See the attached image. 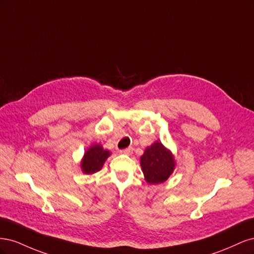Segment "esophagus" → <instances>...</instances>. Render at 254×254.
<instances>
[{
    "instance_id": "1",
    "label": "esophagus",
    "mask_w": 254,
    "mask_h": 254,
    "mask_svg": "<svg viewBox=\"0 0 254 254\" xmlns=\"http://www.w3.org/2000/svg\"><path fill=\"white\" fill-rule=\"evenodd\" d=\"M132 151H133V148L132 147H128V148H125V149H122L120 152L121 153H124V155H128V156H130L132 153Z\"/></svg>"
}]
</instances>
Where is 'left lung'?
Returning a JSON list of instances; mask_svg holds the SVG:
<instances>
[{"mask_svg": "<svg viewBox=\"0 0 254 254\" xmlns=\"http://www.w3.org/2000/svg\"><path fill=\"white\" fill-rule=\"evenodd\" d=\"M140 162L145 180L150 184L166 181L176 166L173 153L159 141L145 149Z\"/></svg>", "mask_w": 254, "mask_h": 254, "instance_id": "obj_1", "label": "left lung"}]
</instances>
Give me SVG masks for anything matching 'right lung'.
<instances>
[{"label":"right lung","mask_w":254,"mask_h":254,"mask_svg":"<svg viewBox=\"0 0 254 254\" xmlns=\"http://www.w3.org/2000/svg\"><path fill=\"white\" fill-rule=\"evenodd\" d=\"M110 156V151L104 149L101 144L92 145L84 152L81 160V170L84 174L92 175L102 170L105 161Z\"/></svg>","instance_id":"obj_1"}]
</instances>
